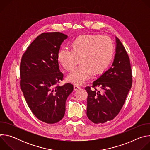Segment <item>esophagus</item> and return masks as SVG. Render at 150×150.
<instances>
[{
    "label": "esophagus",
    "mask_w": 150,
    "mask_h": 150,
    "mask_svg": "<svg viewBox=\"0 0 150 150\" xmlns=\"http://www.w3.org/2000/svg\"><path fill=\"white\" fill-rule=\"evenodd\" d=\"M74 89L75 91H77V90H78L79 89H80V87H78V86H77V85H74Z\"/></svg>",
    "instance_id": "34e87169"
}]
</instances>
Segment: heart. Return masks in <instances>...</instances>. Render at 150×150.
Returning <instances> with one entry per match:
<instances>
[{
	"instance_id": "heart-1",
	"label": "heart",
	"mask_w": 150,
	"mask_h": 150,
	"mask_svg": "<svg viewBox=\"0 0 150 150\" xmlns=\"http://www.w3.org/2000/svg\"><path fill=\"white\" fill-rule=\"evenodd\" d=\"M72 50L62 48L57 53V60L67 71H72L81 58V65L67 76L68 82L82 85L88 80L93 72L103 73L110 64L114 54V44L108 36L82 35L71 44Z\"/></svg>"
}]
</instances>
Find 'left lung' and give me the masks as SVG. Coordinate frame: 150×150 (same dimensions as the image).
Returning a JSON list of instances; mask_svg holds the SVG:
<instances>
[{"mask_svg":"<svg viewBox=\"0 0 150 150\" xmlns=\"http://www.w3.org/2000/svg\"><path fill=\"white\" fill-rule=\"evenodd\" d=\"M115 38L116 53L112 67L93 82L94 90L85 88L88 93L87 115L96 124L112 120L119 114L132 87L129 56L119 39ZM96 86H99L102 92L97 91Z\"/></svg>","mask_w":150,"mask_h":150,"instance_id":"8db88e82","label":"left lung"}]
</instances>
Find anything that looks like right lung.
<instances>
[{"label": "right lung", "instance_id": "obj_1", "mask_svg": "<svg viewBox=\"0 0 150 150\" xmlns=\"http://www.w3.org/2000/svg\"><path fill=\"white\" fill-rule=\"evenodd\" d=\"M68 35L59 32L39 35L28 46L20 65V85L33 113L42 122L53 124L65 115L66 101L73 91L71 83L59 86L57 53Z\"/></svg>", "mask_w": 150, "mask_h": 150}]
</instances>
